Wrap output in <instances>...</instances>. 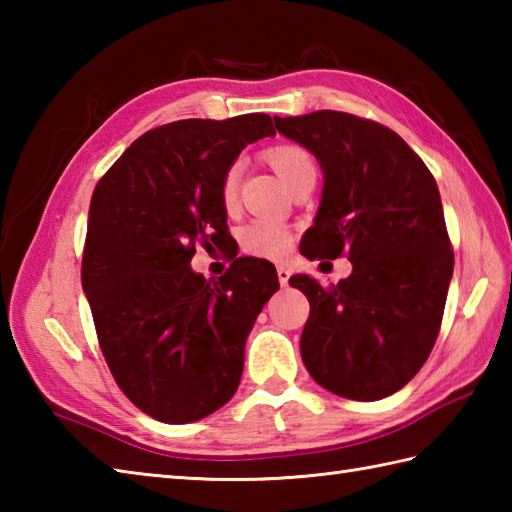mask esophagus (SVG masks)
Masks as SVG:
<instances>
[{
	"label": "esophagus",
	"instance_id": "1",
	"mask_svg": "<svg viewBox=\"0 0 512 512\" xmlns=\"http://www.w3.org/2000/svg\"><path fill=\"white\" fill-rule=\"evenodd\" d=\"M277 275H279V284L286 288V286H288V279H290V275H292L290 268H288V266H277Z\"/></svg>",
	"mask_w": 512,
	"mask_h": 512
}]
</instances>
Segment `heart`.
<instances>
[{"mask_svg":"<svg viewBox=\"0 0 512 512\" xmlns=\"http://www.w3.org/2000/svg\"><path fill=\"white\" fill-rule=\"evenodd\" d=\"M268 160L270 165L275 167L277 176L281 182L290 187L299 176H303L306 171L314 169V160L308 154L306 149L295 147V145H279L268 151ZM239 180H242V165L235 162L226 169L222 184H220V198L226 209H233L237 204V195H239ZM242 244L248 250L250 255L257 257H266V259H279L284 257L290 244H292V235L286 226H281L277 222L270 220H257L250 222L244 233H242Z\"/></svg>","mask_w":512,"mask_h":512,"instance_id":"obj_1","label":"heart"}]
</instances>
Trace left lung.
I'll return each instance as SVG.
<instances>
[{
	"instance_id": "1",
	"label": "left lung",
	"mask_w": 512,
	"mask_h": 512,
	"mask_svg": "<svg viewBox=\"0 0 512 512\" xmlns=\"http://www.w3.org/2000/svg\"><path fill=\"white\" fill-rule=\"evenodd\" d=\"M281 136L319 160L323 189L306 257H350L352 275L323 288L290 277L310 301L301 358L336 396L396 394L438 339L453 250L438 184L396 132L345 112L275 116Z\"/></svg>"
}]
</instances>
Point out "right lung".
<instances>
[{
	"label": "right lung",
	"mask_w": 512,
	"mask_h": 512,
	"mask_svg": "<svg viewBox=\"0 0 512 512\" xmlns=\"http://www.w3.org/2000/svg\"><path fill=\"white\" fill-rule=\"evenodd\" d=\"M264 136L268 114L162 125L94 189L83 292L118 387L160 422L202 420L233 398L248 334L279 290L266 259L237 257L220 281L191 268L195 244L226 231V169Z\"/></svg>",
	"instance_id": "add662e5"
}]
</instances>
